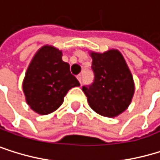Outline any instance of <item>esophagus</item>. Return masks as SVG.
Listing matches in <instances>:
<instances>
[{
  "label": "esophagus",
  "mask_w": 160,
  "mask_h": 160,
  "mask_svg": "<svg viewBox=\"0 0 160 160\" xmlns=\"http://www.w3.org/2000/svg\"><path fill=\"white\" fill-rule=\"evenodd\" d=\"M77 79H78V81H79L80 83H82V75H78V76H77Z\"/></svg>",
  "instance_id": "1"
}]
</instances>
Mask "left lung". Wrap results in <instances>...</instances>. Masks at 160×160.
<instances>
[{
    "label": "left lung",
    "mask_w": 160,
    "mask_h": 160,
    "mask_svg": "<svg viewBox=\"0 0 160 160\" xmlns=\"http://www.w3.org/2000/svg\"><path fill=\"white\" fill-rule=\"evenodd\" d=\"M91 56L93 82L83 86L82 90L95 112L107 117L117 116L129 107L133 95L131 71L122 54L116 49L92 52Z\"/></svg>",
    "instance_id": "1"
}]
</instances>
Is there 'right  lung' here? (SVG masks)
Wrapping results in <instances>:
<instances>
[{
    "instance_id": "right-lung-1",
    "label": "right lung",
    "mask_w": 160,
    "mask_h": 160,
    "mask_svg": "<svg viewBox=\"0 0 160 160\" xmlns=\"http://www.w3.org/2000/svg\"><path fill=\"white\" fill-rule=\"evenodd\" d=\"M78 86L80 83L70 73L69 65L62 60V51L45 46L29 64L22 90L29 107L44 115L56 111L67 92Z\"/></svg>"
}]
</instances>
